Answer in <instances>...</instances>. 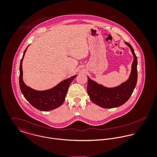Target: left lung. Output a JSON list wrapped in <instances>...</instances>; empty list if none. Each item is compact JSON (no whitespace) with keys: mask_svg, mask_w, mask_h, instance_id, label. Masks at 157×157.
I'll use <instances>...</instances> for the list:
<instances>
[{"mask_svg":"<svg viewBox=\"0 0 157 157\" xmlns=\"http://www.w3.org/2000/svg\"><path fill=\"white\" fill-rule=\"evenodd\" d=\"M128 45L133 54L134 61L129 78L120 85L114 88H107L97 83L88 77L87 91L90 100L103 108H112L125 103L132 95L137 82V57L132 46Z\"/></svg>","mask_w":157,"mask_h":157,"instance_id":"1","label":"left lung"}]
</instances>
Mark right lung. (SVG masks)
I'll list each match as a JSON object with an SVG mask.
<instances>
[{
	"instance_id": "1",
	"label": "right lung",
	"mask_w": 157,
	"mask_h": 157,
	"mask_svg": "<svg viewBox=\"0 0 157 157\" xmlns=\"http://www.w3.org/2000/svg\"><path fill=\"white\" fill-rule=\"evenodd\" d=\"M27 48L23 52L19 68V85L21 92L26 100L35 108L42 111L55 109L63 103L69 85L77 75L63 80L49 90H37L31 88L23 80L22 61Z\"/></svg>"
}]
</instances>
